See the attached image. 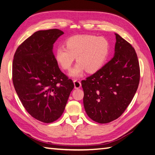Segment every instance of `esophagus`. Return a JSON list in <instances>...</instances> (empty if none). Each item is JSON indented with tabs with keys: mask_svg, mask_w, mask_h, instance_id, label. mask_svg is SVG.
Masks as SVG:
<instances>
[{
	"mask_svg": "<svg viewBox=\"0 0 155 155\" xmlns=\"http://www.w3.org/2000/svg\"><path fill=\"white\" fill-rule=\"evenodd\" d=\"M74 82V88L78 89V88H80L81 87V82L78 81V80H74L73 81Z\"/></svg>",
	"mask_w": 155,
	"mask_h": 155,
	"instance_id": "esophagus-1",
	"label": "esophagus"
}]
</instances>
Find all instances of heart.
I'll use <instances>...</instances> for the list:
<instances>
[{
  "label": "heart",
  "instance_id": "1",
  "mask_svg": "<svg viewBox=\"0 0 155 155\" xmlns=\"http://www.w3.org/2000/svg\"><path fill=\"white\" fill-rule=\"evenodd\" d=\"M65 46L58 47L55 58L63 70L71 69L76 58L77 63L70 71L72 77H79L84 71L96 73L104 65L109 54L110 44L103 37L82 35L73 36L65 41Z\"/></svg>",
  "mask_w": 155,
  "mask_h": 155
}]
</instances>
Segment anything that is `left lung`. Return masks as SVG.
Masks as SVG:
<instances>
[{
  "label": "left lung",
  "mask_w": 155,
  "mask_h": 155,
  "mask_svg": "<svg viewBox=\"0 0 155 155\" xmlns=\"http://www.w3.org/2000/svg\"><path fill=\"white\" fill-rule=\"evenodd\" d=\"M114 55L96 73L82 81L83 104L88 116L105 124L116 120L132 101L140 78L136 51L115 33Z\"/></svg>",
  "instance_id": "1"
}]
</instances>
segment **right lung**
Wrapping results in <instances>:
<instances>
[{
	"instance_id": "obj_1",
	"label": "right lung",
	"mask_w": 155,
	"mask_h": 155,
	"mask_svg": "<svg viewBox=\"0 0 155 155\" xmlns=\"http://www.w3.org/2000/svg\"><path fill=\"white\" fill-rule=\"evenodd\" d=\"M63 33L58 29L37 31L18 46L14 56L15 92L27 111L45 123L61 116L74 88L53 53L54 42Z\"/></svg>"
}]
</instances>
